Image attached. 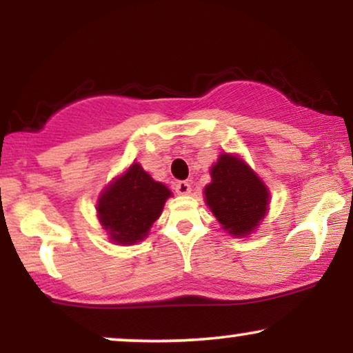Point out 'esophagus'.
Returning <instances> with one entry per match:
<instances>
[{
	"mask_svg": "<svg viewBox=\"0 0 353 353\" xmlns=\"http://www.w3.org/2000/svg\"><path fill=\"white\" fill-rule=\"evenodd\" d=\"M175 191L176 194H181V196H186L191 192V185L188 181H176L175 183Z\"/></svg>",
	"mask_w": 353,
	"mask_h": 353,
	"instance_id": "obj_1",
	"label": "esophagus"
}]
</instances>
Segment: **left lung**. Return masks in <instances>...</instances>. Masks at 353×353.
Segmentation results:
<instances>
[{
    "mask_svg": "<svg viewBox=\"0 0 353 353\" xmlns=\"http://www.w3.org/2000/svg\"><path fill=\"white\" fill-rule=\"evenodd\" d=\"M212 183L205 186V204L230 234L248 236L268 210L270 192L243 159L220 154L212 165Z\"/></svg>",
    "mask_w": 353,
    "mask_h": 353,
    "instance_id": "8db88e82",
    "label": "left lung"
}]
</instances>
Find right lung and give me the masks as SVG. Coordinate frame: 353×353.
Here are the masks:
<instances>
[{
    "mask_svg": "<svg viewBox=\"0 0 353 353\" xmlns=\"http://www.w3.org/2000/svg\"><path fill=\"white\" fill-rule=\"evenodd\" d=\"M170 196L165 185L154 181L139 163H132L101 192L98 219L112 243L134 244L146 238Z\"/></svg>",
    "mask_w": 353,
    "mask_h": 353,
    "instance_id": "right-lung-1",
    "label": "right lung"
}]
</instances>
